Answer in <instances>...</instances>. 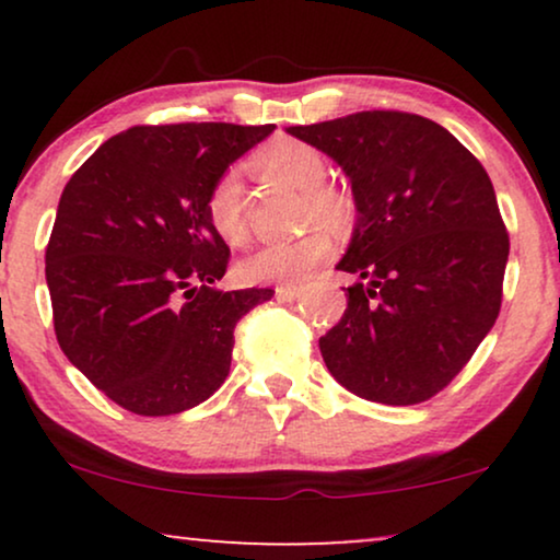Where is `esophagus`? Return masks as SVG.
Returning <instances> with one entry per match:
<instances>
[{
  "instance_id": "obj_1",
  "label": "esophagus",
  "mask_w": 560,
  "mask_h": 560,
  "mask_svg": "<svg viewBox=\"0 0 560 560\" xmlns=\"http://www.w3.org/2000/svg\"><path fill=\"white\" fill-rule=\"evenodd\" d=\"M301 293H303V290L295 288V285H280V288H275V298H278L280 303L295 301V298H301Z\"/></svg>"
}]
</instances>
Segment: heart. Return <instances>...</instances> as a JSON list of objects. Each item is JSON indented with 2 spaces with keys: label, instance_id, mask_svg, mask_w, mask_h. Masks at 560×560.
<instances>
[{
  "label": "heart",
  "instance_id": "1",
  "mask_svg": "<svg viewBox=\"0 0 560 560\" xmlns=\"http://www.w3.org/2000/svg\"><path fill=\"white\" fill-rule=\"evenodd\" d=\"M255 167L265 178L280 180L303 194L305 224L320 220V225L305 229L290 240L267 242L236 265V272L252 285H298L334 255V236L349 232L354 224V201L343 190L326 186V158L313 144L280 140L255 158ZM206 213L221 240L240 244L247 236L244 221V188L234 171L221 173L206 198Z\"/></svg>",
  "mask_w": 560,
  "mask_h": 560
}]
</instances>
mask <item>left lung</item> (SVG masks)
I'll list each match as a JSON object with an SVG mask.
<instances>
[{
  "instance_id": "left-lung-1",
  "label": "left lung",
  "mask_w": 560,
  "mask_h": 560,
  "mask_svg": "<svg viewBox=\"0 0 560 560\" xmlns=\"http://www.w3.org/2000/svg\"><path fill=\"white\" fill-rule=\"evenodd\" d=\"M288 135L341 167L357 206L336 270L359 280L318 341L328 372L364 400H428L500 316L510 236L492 180L448 129L418 114L359 112Z\"/></svg>"
}]
</instances>
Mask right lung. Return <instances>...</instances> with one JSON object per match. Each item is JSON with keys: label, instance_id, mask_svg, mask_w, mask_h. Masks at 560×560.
Instances as JSON below:
<instances>
[{"label": "right lung", "instance_id": "add662e5", "mask_svg": "<svg viewBox=\"0 0 560 560\" xmlns=\"http://www.w3.org/2000/svg\"><path fill=\"white\" fill-rule=\"evenodd\" d=\"M275 125L132 127L66 183L45 249L60 349L137 416L196 408L226 380L234 326L275 290H224L229 247L206 198Z\"/></svg>", "mask_w": 560, "mask_h": 560}]
</instances>
